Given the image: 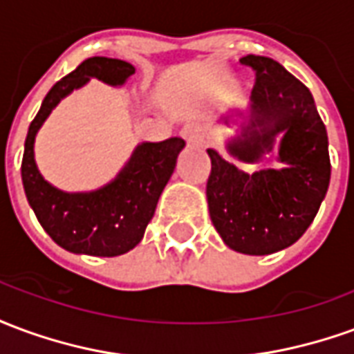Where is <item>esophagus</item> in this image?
<instances>
[{
    "label": "esophagus",
    "mask_w": 354,
    "mask_h": 354,
    "mask_svg": "<svg viewBox=\"0 0 354 354\" xmlns=\"http://www.w3.org/2000/svg\"><path fill=\"white\" fill-rule=\"evenodd\" d=\"M180 134H182V138L187 142V146L199 147L203 146V142H205V140H203V134H201V129L197 127V124H193V123L185 124Z\"/></svg>",
    "instance_id": "34e87169"
}]
</instances>
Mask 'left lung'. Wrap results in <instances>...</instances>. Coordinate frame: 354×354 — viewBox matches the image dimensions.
Returning a JSON list of instances; mask_svg holds the SVG:
<instances>
[{
	"instance_id": "left-lung-1",
	"label": "left lung",
	"mask_w": 354,
	"mask_h": 354,
	"mask_svg": "<svg viewBox=\"0 0 354 354\" xmlns=\"http://www.w3.org/2000/svg\"><path fill=\"white\" fill-rule=\"evenodd\" d=\"M252 68L254 111L260 131H246L230 151L254 162L273 149L284 132L279 161L284 169L246 174L208 149L212 169L207 182L210 220L223 243L250 256H266L294 245L311 225L330 184L326 127L309 88L277 60L246 55Z\"/></svg>"
}]
</instances>
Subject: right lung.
Returning <instances> with one entry per match:
<instances>
[{
	"label": "right lung",
	"instance_id": "1",
	"mask_svg": "<svg viewBox=\"0 0 354 354\" xmlns=\"http://www.w3.org/2000/svg\"><path fill=\"white\" fill-rule=\"evenodd\" d=\"M134 72V66L124 60L87 58L55 83L28 129L22 155V184L28 203L49 237L73 254L111 258L138 245L185 142L182 138L157 144L146 142L136 147L131 161L111 184L91 193H64L45 182L35 167V132L60 98L83 87L91 77L109 85H123Z\"/></svg>",
	"mask_w": 354,
	"mask_h": 354
}]
</instances>
